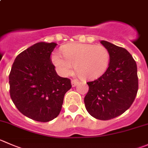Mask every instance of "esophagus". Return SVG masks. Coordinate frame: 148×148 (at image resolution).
I'll return each instance as SVG.
<instances>
[{"label":"esophagus","instance_id":"obj_1","mask_svg":"<svg viewBox=\"0 0 148 148\" xmlns=\"http://www.w3.org/2000/svg\"><path fill=\"white\" fill-rule=\"evenodd\" d=\"M71 86H72V87H76L79 83L77 80H71Z\"/></svg>","mask_w":148,"mask_h":148}]
</instances>
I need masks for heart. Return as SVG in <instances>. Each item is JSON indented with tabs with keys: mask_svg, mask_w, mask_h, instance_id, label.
Returning a JSON list of instances; mask_svg holds the SVG:
<instances>
[{
	"mask_svg": "<svg viewBox=\"0 0 148 148\" xmlns=\"http://www.w3.org/2000/svg\"><path fill=\"white\" fill-rule=\"evenodd\" d=\"M62 55L53 52L51 62L63 77L72 71L74 64L76 72L84 79H95L101 77L108 67L110 54L103 45L73 42L62 48Z\"/></svg>",
	"mask_w": 148,
	"mask_h": 148,
	"instance_id": "heart-1",
	"label": "heart"
}]
</instances>
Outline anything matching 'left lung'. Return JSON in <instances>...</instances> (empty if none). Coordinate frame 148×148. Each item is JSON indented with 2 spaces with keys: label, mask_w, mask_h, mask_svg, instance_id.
Here are the masks:
<instances>
[{
  "label": "left lung",
  "mask_w": 148,
  "mask_h": 148,
  "mask_svg": "<svg viewBox=\"0 0 148 148\" xmlns=\"http://www.w3.org/2000/svg\"><path fill=\"white\" fill-rule=\"evenodd\" d=\"M100 43L110 54L108 68L97 79L87 83L84 104L92 116L106 121L130 108L137 95L138 77L135 61L125 48L106 40Z\"/></svg>",
  "instance_id": "8db88e82"
}]
</instances>
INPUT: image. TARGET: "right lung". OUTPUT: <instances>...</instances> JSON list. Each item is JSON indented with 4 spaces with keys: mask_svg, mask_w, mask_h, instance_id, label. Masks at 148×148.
Wrapping results in <instances>:
<instances>
[{
    "mask_svg": "<svg viewBox=\"0 0 148 148\" xmlns=\"http://www.w3.org/2000/svg\"><path fill=\"white\" fill-rule=\"evenodd\" d=\"M55 42H40L18 54L9 74L10 95L22 114L48 122L59 115L70 79L57 74L51 64Z\"/></svg>",
    "mask_w": 148,
    "mask_h": 148,
    "instance_id": "1",
    "label": "right lung"
}]
</instances>
